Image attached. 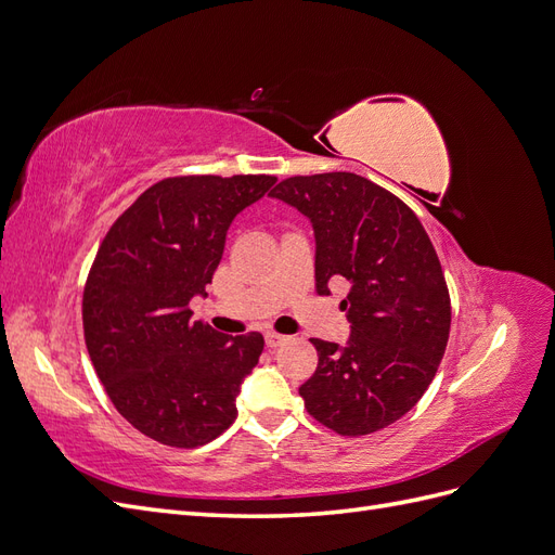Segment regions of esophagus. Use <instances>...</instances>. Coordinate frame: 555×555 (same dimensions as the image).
<instances>
[{"mask_svg": "<svg viewBox=\"0 0 555 555\" xmlns=\"http://www.w3.org/2000/svg\"><path fill=\"white\" fill-rule=\"evenodd\" d=\"M289 340H292L289 335H282V333H275V331L266 333V345L268 347H282V345H287Z\"/></svg>", "mask_w": 555, "mask_h": 555, "instance_id": "1", "label": "esophagus"}]
</instances>
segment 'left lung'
<instances>
[{
    "label": "left lung",
    "mask_w": 555,
    "mask_h": 555,
    "mask_svg": "<svg viewBox=\"0 0 555 555\" xmlns=\"http://www.w3.org/2000/svg\"><path fill=\"white\" fill-rule=\"evenodd\" d=\"M271 196L312 222L317 294L349 282L347 345L310 340L319 363L298 389L308 414L347 438L391 426L426 393L449 340V289L426 229L396 194L347 171L294 176Z\"/></svg>",
    "instance_id": "left-lung-1"
}]
</instances>
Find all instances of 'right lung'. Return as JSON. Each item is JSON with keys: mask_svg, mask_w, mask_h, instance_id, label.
<instances>
[{"mask_svg": "<svg viewBox=\"0 0 555 555\" xmlns=\"http://www.w3.org/2000/svg\"><path fill=\"white\" fill-rule=\"evenodd\" d=\"M275 176H178L147 188L99 245L82 292V331L127 422L166 447L208 444L236 422L263 335L192 322L190 300L222 259L227 229Z\"/></svg>", "mask_w": 555, "mask_h": 555, "instance_id": "1", "label": "right lung"}]
</instances>
